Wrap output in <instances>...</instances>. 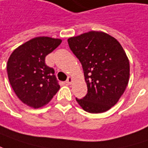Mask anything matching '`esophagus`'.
Listing matches in <instances>:
<instances>
[{"label":"esophagus","instance_id":"34e87169","mask_svg":"<svg viewBox=\"0 0 148 148\" xmlns=\"http://www.w3.org/2000/svg\"><path fill=\"white\" fill-rule=\"evenodd\" d=\"M73 81V78L72 77H70V76H69L68 77V79H67V80H66V83L67 84H70Z\"/></svg>","mask_w":148,"mask_h":148}]
</instances>
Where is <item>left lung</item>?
I'll return each instance as SVG.
<instances>
[{"label":"left lung","mask_w":148,"mask_h":148,"mask_svg":"<svg viewBox=\"0 0 148 148\" xmlns=\"http://www.w3.org/2000/svg\"><path fill=\"white\" fill-rule=\"evenodd\" d=\"M69 46L82 64L88 92L76 98L87 112L102 113L115 106L126 90L130 64L116 38L103 32L91 31L68 39Z\"/></svg>","instance_id":"left-lung-1"}]
</instances>
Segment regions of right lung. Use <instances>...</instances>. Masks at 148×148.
Wrapping results in <instances>:
<instances>
[{
	"instance_id": "right-lung-1",
	"label": "right lung",
	"mask_w": 148,
	"mask_h": 148,
	"mask_svg": "<svg viewBox=\"0 0 148 148\" xmlns=\"http://www.w3.org/2000/svg\"><path fill=\"white\" fill-rule=\"evenodd\" d=\"M62 40L38 37L16 48L7 62V74L16 96L32 108L48 104L60 86L54 69L45 64V57Z\"/></svg>"
}]
</instances>
